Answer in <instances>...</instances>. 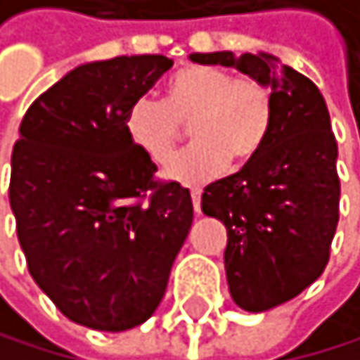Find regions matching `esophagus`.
Returning a JSON list of instances; mask_svg holds the SVG:
<instances>
[{"label": "esophagus", "mask_w": 360, "mask_h": 360, "mask_svg": "<svg viewBox=\"0 0 360 360\" xmlns=\"http://www.w3.org/2000/svg\"><path fill=\"white\" fill-rule=\"evenodd\" d=\"M200 198H202L200 189H191V200H193V211H195V214H200Z\"/></svg>", "instance_id": "1"}]
</instances>
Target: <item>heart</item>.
Instances as JSON below:
<instances>
[{"mask_svg": "<svg viewBox=\"0 0 360 360\" xmlns=\"http://www.w3.org/2000/svg\"><path fill=\"white\" fill-rule=\"evenodd\" d=\"M274 120L271 91L258 77H233L214 66H184L171 77L165 102L136 100L127 111L129 140L165 167L176 155L182 124H189L193 144L167 169L180 182L216 178L231 162L245 167L262 151Z\"/></svg>", "mask_w": 360, "mask_h": 360, "instance_id": "obj_1", "label": "heart"}]
</instances>
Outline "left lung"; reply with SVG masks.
<instances>
[{"mask_svg": "<svg viewBox=\"0 0 360 360\" xmlns=\"http://www.w3.org/2000/svg\"><path fill=\"white\" fill-rule=\"evenodd\" d=\"M191 60L236 66L271 89L274 120L262 151L202 193V211L227 227L233 303L267 311L307 290L330 262L341 202L330 111L309 77L271 55L220 51Z\"/></svg>", "mask_w": 360, "mask_h": 360, "instance_id": "8db88e82", "label": "left lung"}]
</instances>
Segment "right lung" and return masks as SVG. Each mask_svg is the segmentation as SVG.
<instances>
[{
    "label": "right lung",
    "mask_w": 360,
    "mask_h": 360,
    "mask_svg": "<svg viewBox=\"0 0 360 360\" xmlns=\"http://www.w3.org/2000/svg\"><path fill=\"white\" fill-rule=\"evenodd\" d=\"M171 66L165 55L77 66L19 124L8 198L28 271L91 330L151 319L191 229L189 189L160 180L124 129L129 106Z\"/></svg>",
    "instance_id": "obj_1"
}]
</instances>
